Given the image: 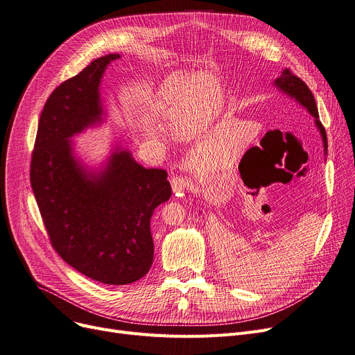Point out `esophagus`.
I'll return each mask as SVG.
<instances>
[{"instance_id": "1", "label": "esophagus", "mask_w": 355, "mask_h": 355, "mask_svg": "<svg viewBox=\"0 0 355 355\" xmlns=\"http://www.w3.org/2000/svg\"><path fill=\"white\" fill-rule=\"evenodd\" d=\"M170 182H172V189L176 193H180V192H183V191L189 188V180L185 176L176 175V176L172 178V180H170Z\"/></svg>"}]
</instances>
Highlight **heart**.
<instances>
[{
	"mask_svg": "<svg viewBox=\"0 0 355 355\" xmlns=\"http://www.w3.org/2000/svg\"><path fill=\"white\" fill-rule=\"evenodd\" d=\"M155 109L179 131L191 132L207 125L221 112L224 87L209 73L172 74L155 93Z\"/></svg>",
	"mask_w": 355,
	"mask_h": 355,
	"instance_id": "obj_1",
	"label": "heart"
}]
</instances>
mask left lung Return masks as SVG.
<instances>
[{
	"mask_svg": "<svg viewBox=\"0 0 355 355\" xmlns=\"http://www.w3.org/2000/svg\"><path fill=\"white\" fill-rule=\"evenodd\" d=\"M275 86L278 89H281L284 93L290 94L291 97H294L297 102L303 105L311 113V116H315L316 126H318V130L320 131V135H322V139H323L324 151L328 150V139H326V131L323 128L322 122L319 121V112H318L315 97H313V94H311L310 89L307 87V84L300 77L294 76L288 68H286L281 73V76L275 80Z\"/></svg>",
	"mask_w": 355,
	"mask_h": 355,
	"instance_id": "left-lung-1",
	"label": "left lung"
}]
</instances>
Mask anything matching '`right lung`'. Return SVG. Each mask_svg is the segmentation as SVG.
Here are the masks:
<instances>
[{"instance_id": "obj_1", "label": "right lung", "mask_w": 355, "mask_h": 355, "mask_svg": "<svg viewBox=\"0 0 355 355\" xmlns=\"http://www.w3.org/2000/svg\"><path fill=\"white\" fill-rule=\"evenodd\" d=\"M121 56L94 60L56 87L40 113L31 183L52 248L86 277L109 286L143 278L153 263L150 218L172 196L163 168H146L116 150L101 173L74 159L69 138L101 121L98 84Z\"/></svg>"}]
</instances>
